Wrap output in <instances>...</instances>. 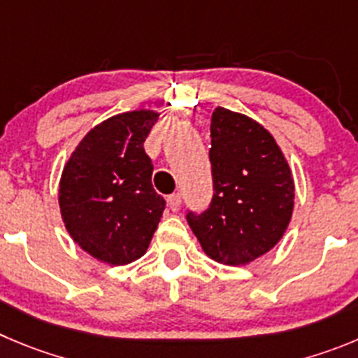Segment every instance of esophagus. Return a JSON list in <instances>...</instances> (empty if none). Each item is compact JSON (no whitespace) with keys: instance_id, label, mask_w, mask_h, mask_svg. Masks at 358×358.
I'll list each match as a JSON object with an SVG mask.
<instances>
[{"instance_id":"obj_1","label":"esophagus","mask_w":358,"mask_h":358,"mask_svg":"<svg viewBox=\"0 0 358 358\" xmlns=\"http://www.w3.org/2000/svg\"><path fill=\"white\" fill-rule=\"evenodd\" d=\"M180 205H182V196H180L178 192H176V194L168 196V206L171 212H178Z\"/></svg>"}]
</instances>
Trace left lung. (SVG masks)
I'll return each instance as SVG.
<instances>
[{
  "instance_id": "8db88e82",
  "label": "left lung",
  "mask_w": 358,
  "mask_h": 358,
  "mask_svg": "<svg viewBox=\"0 0 358 358\" xmlns=\"http://www.w3.org/2000/svg\"><path fill=\"white\" fill-rule=\"evenodd\" d=\"M213 198L187 222L206 256L247 265L285 235L293 213L292 169L272 134L240 113L217 108L210 125Z\"/></svg>"
}]
</instances>
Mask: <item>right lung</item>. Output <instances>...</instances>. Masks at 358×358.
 <instances>
[{"instance_id": "add662e5", "label": "right lung", "mask_w": 358, "mask_h": 358, "mask_svg": "<svg viewBox=\"0 0 358 358\" xmlns=\"http://www.w3.org/2000/svg\"><path fill=\"white\" fill-rule=\"evenodd\" d=\"M159 113H122L93 127L59 180V210L73 242L99 262L127 265L148 249L166 201L152 185L145 139Z\"/></svg>"}]
</instances>
